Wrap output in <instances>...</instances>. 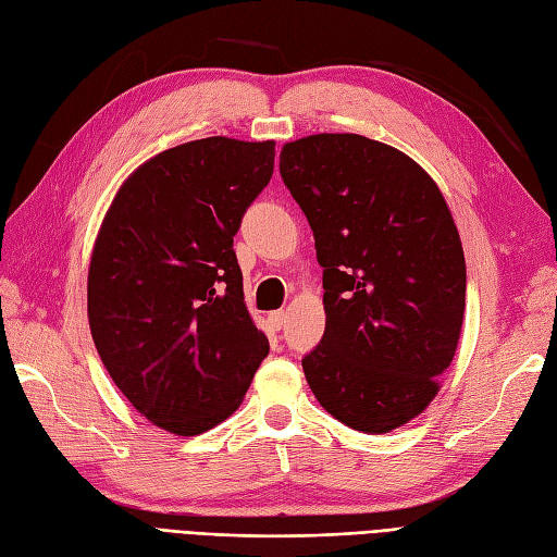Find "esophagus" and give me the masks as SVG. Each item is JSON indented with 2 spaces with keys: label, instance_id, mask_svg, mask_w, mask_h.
<instances>
[{
  "label": "esophagus",
  "instance_id": "1",
  "mask_svg": "<svg viewBox=\"0 0 557 557\" xmlns=\"http://www.w3.org/2000/svg\"><path fill=\"white\" fill-rule=\"evenodd\" d=\"M285 323V313L283 311H272L269 313V325H272L274 330H281Z\"/></svg>",
  "mask_w": 557,
  "mask_h": 557
}]
</instances>
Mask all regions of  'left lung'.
Listing matches in <instances>:
<instances>
[{
  "label": "left lung",
  "mask_w": 557,
  "mask_h": 557,
  "mask_svg": "<svg viewBox=\"0 0 557 557\" xmlns=\"http://www.w3.org/2000/svg\"><path fill=\"white\" fill-rule=\"evenodd\" d=\"M281 176L323 267L325 334L301 358L315 399L360 432L409 423L440 391L465 315V252L440 188L360 134L285 144Z\"/></svg>",
  "instance_id": "1"
}]
</instances>
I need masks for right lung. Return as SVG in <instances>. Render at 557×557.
I'll return each instance as SVG.
<instances>
[{
    "label": "right lung",
    "mask_w": 557,
    "mask_h": 557,
    "mask_svg": "<svg viewBox=\"0 0 557 557\" xmlns=\"http://www.w3.org/2000/svg\"><path fill=\"white\" fill-rule=\"evenodd\" d=\"M274 146L209 137L162 150L123 183L99 230L97 352L132 407L174 434L237 411L269 352L244 305L234 234L274 174Z\"/></svg>",
    "instance_id": "add662e5"
}]
</instances>
